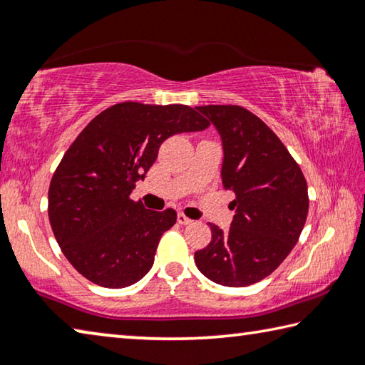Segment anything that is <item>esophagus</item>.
Here are the masks:
<instances>
[{
    "label": "esophagus",
    "mask_w": 365,
    "mask_h": 365,
    "mask_svg": "<svg viewBox=\"0 0 365 365\" xmlns=\"http://www.w3.org/2000/svg\"><path fill=\"white\" fill-rule=\"evenodd\" d=\"M177 220H178V224H180V225H191V224H193V220L187 217V215H185L183 212L177 215Z\"/></svg>",
    "instance_id": "34e87169"
}]
</instances>
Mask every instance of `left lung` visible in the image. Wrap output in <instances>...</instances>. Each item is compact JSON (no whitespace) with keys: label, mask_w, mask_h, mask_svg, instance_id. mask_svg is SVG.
<instances>
[{"label":"left lung","mask_w":365,"mask_h":365,"mask_svg":"<svg viewBox=\"0 0 365 365\" xmlns=\"http://www.w3.org/2000/svg\"><path fill=\"white\" fill-rule=\"evenodd\" d=\"M217 128L224 146L222 183L237 209L224 232L195 252L196 267L224 287H248L269 277L298 243L309 211L307 183L282 140L248 109L235 104L197 106Z\"/></svg>","instance_id":"8db88e82"}]
</instances>
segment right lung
I'll return each mask as SVG.
<instances>
[{
  "mask_svg": "<svg viewBox=\"0 0 365 365\" xmlns=\"http://www.w3.org/2000/svg\"><path fill=\"white\" fill-rule=\"evenodd\" d=\"M207 127L185 104L125 101L104 109L78 133L48 190L49 224L78 274L104 288H123L150 272L177 212L151 211L130 193L164 140Z\"/></svg>",
  "mask_w": 365,
  "mask_h": 365,
  "instance_id": "obj_1",
  "label": "right lung"
}]
</instances>
